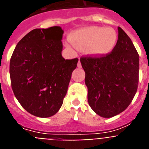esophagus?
<instances>
[{
	"instance_id": "1",
	"label": "esophagus",
	"mask_w": 149,
	"mask_h": 149,
	"mask_svg": "<svg viewBox=\"0 0 149 149\" xmlns=\"http://www.w3.org/2000/svg\"><path fill=\"white\" fill-rule=\"evenodd\" d=\"M77 67H78V68H81V61H80V60H79L78 63H77Z\"/></svg>"
}]
</instances>
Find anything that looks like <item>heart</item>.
Listing matches in <instances>:
<instances>
[{
    "label": "heart",
    "mask_w": 149,
    "mask_h": 149,
    "mask_svg": "<svg viewBox=\"0 0 149 149\" xmlns=\"http://www.w3.org/2000/svg\"><path fill=\"white\" fill-rule=\"evenodd\" d=\"M70 39L77 48H87L91 54L103 56L115 49L118 34L112 27H89L77 30Z\"/></svg>",
    "instance_id": "b5f03b06"
}]
</instances>
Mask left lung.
<instances>
[{"label": "left lung", "instance_id": "1", "mask_svg": "<svg viewBox=\"0 0 149 149\" xmlns=\"http://www.w3.org/2000/svg\"><path fill=\"white\" fill-rule=\"evenodd\" d=\"M118 42L111 53L82 56L88 102L96 114L115 116L131 104L139 82V54L131 39L118 27Z\"/></svg>", "mask_w": 149, "mask_h": 149}]
</instances>
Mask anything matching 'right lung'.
Returning a JSON list of instances; mask_svg holds the SVG:
<instances>
[{"label": "right lung", "mask_w": 149, "mask_h": 149, "mask_svg": "<svg viewBox=\"0 0 149 149\" xmlns=\"http://www.w3.org/2000/svg\"><path fill=\"white\" fill-rule=\"evenodd\" d=\"M63 30L34 29L17 44L10 59L11 86L24 109L36 116L56 114L66 95L78 59L62 56Z\"/></svg>", "instance_id": "right-lung-1"}]
</instances>
